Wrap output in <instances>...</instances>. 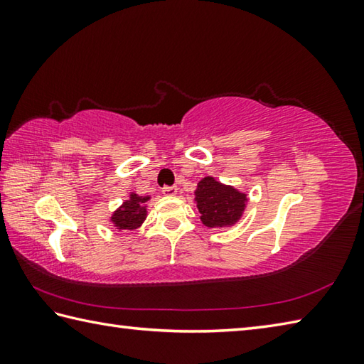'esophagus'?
Returning a JSON list of instances; mask_svg holds the SVG:
<instances>
[{"mask_svg":"<svg viewBox=\"0 0 364 364\" xmlns=\"http://www.w3.org/2000/svg\"><path fill=\"white\" fill-rule=\"evenodd\" d=\"M176 192H178V189H176L175 186H166V188H162V194L168 196V197L176 196Z\"/></svg>","mask_w":364,"mask_h":364,"instance_id":"obj_1","label":"esophagus"}]
</instances>
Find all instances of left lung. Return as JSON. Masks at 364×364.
Segmentation results:
<instances>
[{
    "label": "left lung",
    "instance_id": "obj_1",
    "mask_svg": "<svg viewBox=\"0 0 364 364\" xmlns=\"http://www.w3.org/2000/svg\"><path fill=\"white\" fill-rule=\"evenodd\" d=\"M196 202L200 219L206 227H231L241 219L247 196L235 188L215 181L213 176H205L197 184Z\"/></svg>",
    "mask_w": 364,
    "mask_h": 364
}]
</instances>
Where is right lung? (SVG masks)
I'll list each match as a JSON object with an SVG mask.
<instances>
[{
  "label": "right lung",
  "mask_w": 364,
  "mask_h": 364,
  "mask_svg": "<svg viewBox=\"0 0 364 364\" xmlns=\"http://www.w3.org/2000/svg\"><path fill=\"white\" fill-rule=\"evenodd\" d=\"M150 197H139L137 194H129V198L112 214L111 222L119 230H134L141 227L146 218V203Z\"/></svg>",
  "instance_id": "right-lung-1"
}]
</instances>
